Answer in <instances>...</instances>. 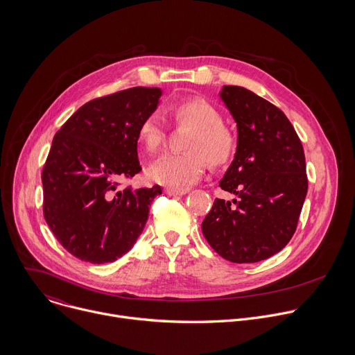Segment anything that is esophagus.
<instances>
[{
    "mask_svg": "<svg viewBox=\"0 0 355 355\" xmlns=\"http://www.w3.org/2000/svg\"><path fill=\"white\" fill-rule=\"evenodd\" d=\"M187 192H188V189H175V188H167L166 189V193L171 195V196H181V195H185Z\"/></svg>",
    "mask_w": 355,
    "mask_h": 355,
    "instance_id": "34e87169",
    "label": "esophagus"
}]
</instances>
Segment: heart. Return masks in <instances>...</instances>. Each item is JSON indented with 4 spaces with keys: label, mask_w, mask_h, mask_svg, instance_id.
I'll list each match as a JSON object with an SVG mask.
<instances>
[{
    "label": "heart",
    "mask_w": 355,
    "mask_h": 355,
    "mask_svg": "<svg viewBox=\"0 0 355 355\" xmlns=\"http://www.w3.org/2000/svg\"><path fill=\"white\" fill-rule=\"evenodd\" d=\"M177 126L192 128L187 140V153H167L148 168V177L157 184L187 189L200 180L208 162L222 166L232 157L236 148L234 133L222 123L219 111L202 98H187L164 108ZM167 129L160 112L153 111L141 121L137 139L147 153H157L166 143Z\"/></svg>",
    "instance_id": "heart-1"
}]
</instances>
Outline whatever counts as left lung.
Returning a JSON list of instances; mask_svg holds the SVG:
<instances>
[{
    "label": "left lung",
    "mask_w": 355,
    "mask_h": 355,
    "mask_svg": "<svg viewBox=\"0 0 355 355\" xmlns=\"http://www.w3.org/2000/svg\"><path fill=\"white\" fill-rule=\"evenodd\" d=\"M220 98L237 123L234 160L219 182L237 199L216 198L202 222L211 247L232 263H257L292 239L308 192L305 153L285 114L243 87Z\"/></svg>",
    "instance_id": "left-lung-1"
}]
</instances>
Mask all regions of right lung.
Instances as JSON below:
<instances>
[{"label": "right lung", "mask_w": 355, "mask_h": 355, "mask_svg": "<svg viewBox=\"0 0 355 355\" xmlns=\"http://www.w3.org/2000/svg\"><path fill=\"white\" fill-rule=\"evenodd\" d=\"M160 96V88L133 87L95 98L55 135L42 171L43 215L74 257L112 263L143 232L162 188L133 189L122 181L141 170L137 130Z\"/></svg>", "instance_id": "right-lung-1"}]
</instances>
